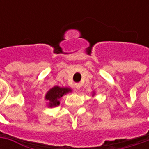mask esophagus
Wrapping results in <instances>:
<instances>
[{
    "label": "esophagus",
    "instance_id": "1",
    "mask_svg": "<svg viewBox=\"0 0 149 149\" xmlns=\"http://www.w3.org/2000/svg\"><path fill=\"white\" fill-rule=\"evenodd\" d=\"M75 88H76V89H80V84H75Z\"/></svg>",
    "mask_w": 149,
    "mask_h": 149
}]
</instances>
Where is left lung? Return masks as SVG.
<instances>
[{"label": "left lung", "mask_w": 149, "mask_h": 149, "mask_svg": "<svg viewBox=\"0 0 149 149\" xmlns=\"http://www.w3.org/2000/svg\"><path fill=\"white\" fill-rule=\"evenodd\" d=\"M94 95H95V94H93V96H94Z\"/></svg>", "instance_id": "1"}]
</instances>
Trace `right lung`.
I'll return each instance as SVG.
<instances>
[{
	"mask_svg": "<svg viewBox=\"0 0 149 149\" xmlns=\"http://www.w3.org/2000/svg\"><path fill=\"white\" fill-rule=\"evenodd\" d=\"M69 92H71V89L69 88H60L59 86H54L47 92L45 99L49 102V107H55L60 104V98Z\"/></svg>",
	"mask_w": 149,
	"mask_h": 149,
	"instance_id": "1",
	"label": "right lung"
}]
</instances>
